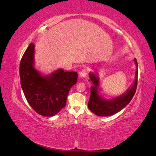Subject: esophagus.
<instances>
[{"mask_svg": "<svg viewBox=\"0 0 156 156\" xmlns=\"http://www.w3.org/2000/svg\"><path fill=\"white\" fill-rule=\"evenodd\" d=\"M88 69H87V68H84V69H83L81 72H79V75H80V77H87V75H88Z\"/></svg>", "mask_w": 156, "mask_h": 156, "instance_id": "34e87169", "label": "esophagus"}]
</instances>
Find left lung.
Masks as SVG:
<instances>
[{
    "mask_svg": "<svg viewBox=\"0 0 156 156\" xmlns=\"http://www.w3.org/2000/svg\"><path fill=\"white\" fill-rule=\"evenodd\" d=\"M135 62L137 68V61L135 58ZM137 69V68H136ZM137 70L135 72V81L132 87L125 94L117 97L111 100H105L98 95L99 79L94 73H90L89 77L93 83L90 87V96L88 101V107L94 114L100 116H108L120 111L128 104L135 95L137 87Z\"/></svg>",
    "mask_w": 156,
    "mask_h": 156,
    "instance_id": "1",
    "label": "left lung"
}]
</instances>
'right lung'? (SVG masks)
<instances>
[{
	"instance_id": "right-lung-1",
	"label": "right lung",
	"mask_w": 156,
	"mask_h": 156,
	"mask_svg": "<svg viewBox=\"0 0 156 156\" xmlns=\"http://www.w3.org/2000/svg\"><path fill=\"white\" fill-rule=\"evenodd\" d=\"M34 45L30 43L21 60V85L27 101L37 114L53 116L66 105L68 94L78 75L58 69L42 76L34 67Z\"/></svg>"
}]
</instances>
